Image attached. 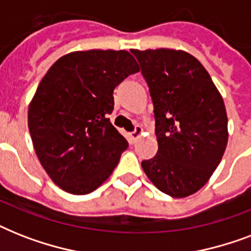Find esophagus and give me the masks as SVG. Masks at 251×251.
I'll return each mask as SVG.
<instances>
[{
	"label": "esophagus",
	"instance_id": "obj_1",
	"mask_svg": "<svg viewBox=\"0 0 251 251\" xmlns=\"http://www.w3.org/2000/svg\"><path fill=\"white\" fill-rule=\"evenodd\" d=\"M142 134H143V129H142V126L137 125L135 126V130L130 133V138H131V141L133 142H137L138 138L141 137Z\"/></svg>",
	"mask_w": 251,
	"mask_h": 251
}]
</instances>
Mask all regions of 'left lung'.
Listing matches in <instances>:
<instances>
[{"label":"left lung","instance_id":"left-lung-1","mask_svg":"<svg viewBox=\"0 0 251 251\" xmlns=\"http://www.w3.org/2000/svg\"><path fill=\"white\" fill-rule=\"evenodd\" d=\"M149 84L159 150L142 168L160 191L185 198L202 189L222 161L228 117L222 95L194 56L176 49L131 50Z\"/></svg>","mask_w":251,"mask_h":251}]
</instances>
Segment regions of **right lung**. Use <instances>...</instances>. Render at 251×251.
Wrapping results in <instances>:
<instances>
[{
    "label": "right lung",
    "mask_w": 251,
    "mask_h": 251,
    "mask_svg": "<svg viewBox=\"0 0 251 251\" xmlns=\"http://www.w3.org/2000/svg\"><path fill=\"white\" fill-rule=\"evenodd\" d=\"M139 72L127 50L65 54L41 79L28 106V129L40 164L70 194L96 190L129 143L110 124L113 91Z\"/></svg>",
    "instance_id": "obj_1"
}]
</instances>
